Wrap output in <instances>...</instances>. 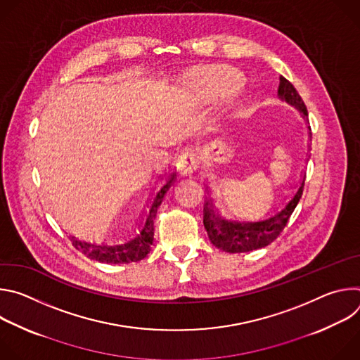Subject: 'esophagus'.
<instances>
[{"label": "esophagus", "mask_w": 360, "mask_h": 360, "mask_svg": "<svg viewBox=\"0 0 360 360\" xmlns=\"http://www.w3.org/2000/svg\"><path fill=\"white\" fill-rule=\"evenodd\" d=\"M198 165H199V161H198L196 153L193 150H186L179 158L178 168L182 175H191L198 169Z\"/></svg>", "instance_id": "34e87169"}]
</instances>
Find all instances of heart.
<instances>
[{"label":"heart","instance_id":"heart-1","mask_svg":"<svg viewBox=\"0 0 360 360\" xmlns=\"http://www.w3.org/2000/svg\"><path fill=\"white\" fill-rule=\"evenodd\" d=\"M240 84L238 72L228 68H207L188 74L179 88V99L186 110H195L202 102H207L215 95L236 91Z\"/></svg>","mask_w":360,"mask_h":360}]
</instances>
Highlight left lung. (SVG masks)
I'll list each match as a JSON object with an SVG mask.
<instances>
[{"instance_id":"8db88e82","label":"left lung","mask_w":360,"mask_h":360,"mask_svg":"<svg viewBox=\"0 0 360 360\" xmlns=\"http://www.w3.org/2000/svg\"><path fill=\"white\" fill-rule=\"evenodd\" d=\"M279 98L288 101L289 104L295 105L303 114V118L307 121V110L304 102L302 101L300 95L295 89V86L283 77L279 78ZM311 131V127H309ZM312 135V132H309ZM304 185V178L297 189V192L292 196L288 202L286 207L274 215L272 218L262 221V222H231L222 219L218 214L215 217L212 211V202H207L203 208V226L208 232L211 242L221 250L229 253H240V252H250L259 248L268 246L274 242L283 228L286 226L292 212L295 211L296 205L302 196Z\"/></svg>"}]
</instances>
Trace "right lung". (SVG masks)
<instances>
[{
    "label": "right lung",
    "instance_id": "1",
    "mask_svg": "<svg viewBox=\"0 0 360 360\" xmlns=\"http://www.w3.org/2000/svg\"><path fill=\"white\" fill-rule=\"evenodd\" d=\"M174 178H175V175L171 176V179L161 188V191L158 192L155 199H153L150 208H149V212H148V217H146V222H145L141 233L135 239H132L124 245H117V246H104V245L96 246V245H91L86 242L72 239V245L78 250H81L84 255H86L89 259L104 262V264H131V262H138V261L143 259L148 255V252L150 250V245L153 240V221H155L158 207L164 199L165 192L171 186Z\"/></svg>",
    "mask_w": 360,
    "mask_h": 360
}]
</instances>
